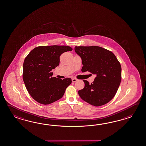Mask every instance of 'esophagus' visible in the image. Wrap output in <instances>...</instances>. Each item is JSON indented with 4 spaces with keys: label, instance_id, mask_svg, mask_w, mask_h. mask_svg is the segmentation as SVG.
Here are the masks:
<instances>
[{
    "label": "esophagus",
    "instance_id": "obj_1",
    "mask_svg": "<svg viewBox=\"0 0 146 146\" xmlns=\"http://www.w3.org/2000/svg\"><path fill=\"white\" fill-rule=\"evenodd\" d=\"M72 82H75L76 81H77V80H77V79H76V78H72Z\"/></svg>",
    "mask_w": 146,
    "mask_h": 146
}]
</instances>
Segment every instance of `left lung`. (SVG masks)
<instances>
[{"instance_id":"obj_1","label":"left lung","mask_w":146,"mask_h":146,"mask_svg":"<svg viewBox=\"0 0 146 146\" xmlns=\"http://www.w3.org/2000/svg\"><path fill=\"white\" fill-rule=\"evenodd\" d=\"M81 57L82 72L96 75L91 84L83 80L85 86L79 90L81 98L95 107L106 104L113 98L121 80V65L112 52L97 46H75Z\"/></svg>"}]
</instances>
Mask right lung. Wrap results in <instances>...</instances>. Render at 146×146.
<instances>
[{
	"label": "right lung",
	"instance_id": "1",
	"mask_svg": "<svg viewBox=\"0 0 146 146\" xmlns=\"http://www.w3.org/2000/svg\"><path fill=\"white\" fill-rule=\"evenodd\" d=\"M68 46H40L32 50L23 64V78L31 96L38 103L49 104L63 96L70 78L52 77L51 71L60 64V55L72 50Z\"/></svg>",
	"mask_w": 146,
	"mask_h": 146
}]
</instances>
